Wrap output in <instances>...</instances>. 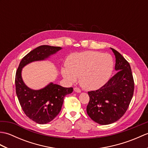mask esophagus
<instances>
[{
    "label": "esophagus",
    "instance_id": "1",
    "mask_svg": "<svg viewBox=\"0 0 148 148\" xmlns=\"http://www.w3.org/2000/svg\"><path fill=\"white\" fill-rule=\"evenodd\" d=\"M74 90L75 92H77V93H80V92H81V90L79 88H77V87L74 88Z\"/></svg>",
    "mask_w": 148,
    "mask_h": 148
}]
</instances>
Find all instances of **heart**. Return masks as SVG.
<instances>
[{"instance_id": "obj_1", "label": "heart", "mask_w": 148, "mask_h": 148, "mask_svg": "<svg viewBox=\"0 0 148 148\" xmlns=\"http://www.w3.org/2000/svg\"><path fill=\"white\" fill-rule=\"evenodd\" d=\"M67 68L62 69L63 76L74 83L79 77V83L86 90H94L103 86L111 77L114 61L111 55L97 51L74 53L68 56Z\"/></svg>"}]
</instances>
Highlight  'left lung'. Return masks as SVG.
<instances>
[{
    "label": "left lung",
    "mask_w": 148,
    "mask_h": 148,
    "mask_svg": "<svg viewBox=\"0 0 148 148\" xmlns=\"http://www.w3.org/2000/svg\"><path fill=\"white\" fill-rule=\"evenodd\" d=\"M111 49L115 55L117 73L99 90L88 92L87 114L100 125L111 124L120 119L134 95V81L129 63L118 51Z\"/></svg>",
    "instance_id": "1"
}]
</instances>
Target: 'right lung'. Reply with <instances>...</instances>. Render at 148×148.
<instances>
[{
    "mask_svg": "<svg viewBox=\"0 0 148 148\" xmlns=\"http://www.w3.org/2000/svg\"><path fill=\"white\" fill-rule=\"evenodd\" d=\"M61 49L48 45L37 47L22 58L16 73V93L19 102L27 117L37 123L46 124L52 121L61 111L64 97L73 92V88L50 83L40 90H32L22 79V69L31 62L45 60Z\"/></svg>",
    "mask_w": 148,
    "mask_h": 148,
    "instance_id": "right-lung-1",
    "label": "right lung"
}]
</instances>
